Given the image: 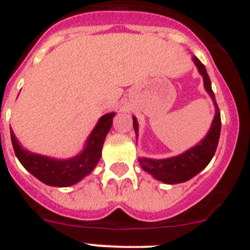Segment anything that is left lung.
<instances>
[{"mask_svg": "<svg viewBox=\"0 0 250 250\" xmlns=\"http://www.w3.org/2000/svg\"><path fill=\"white\" fill-rule=\"evenodd\" d=\"M193 61L197 66L198 71L203 76L204 88L209 94L214 104V117L212 120V125L208 130L207 135L190 149L184 153L170 158L162 160H153V158L139 157V164L144 171H147L154 179L162 181L165 184H179L190 180L191 177L199 174L204 167L211 162L217 148L220 133H221V116L218 110L217 103L214 100V93L212 90L211 80L207 74V70L199 60L193 56ZM133 126L138 137V121L137 117L133 116Z\"/></svg>", "mask_w": 250, "mask_h": 250, "instance_id": "1", "label": "left lung"}]
</instances>
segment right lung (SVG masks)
<instances>
[{"label":"right lung","mask_w":250,"mask_h":250,"mask_svg":"<svg viewBox=\"0 0 250 250\" xmlns=\"http://www.w3.org/2000/svg\"><path fill=\"white\" fill-rule=\"evenodd\" d=\"M115 115L116 113L111 112L101 117L86 139L83 150L76 154L75 157L59 160L33 153L22 147L10 127L12 147L20 164L38 180L49 187H70L88 176L100 162L102 156V146L107 133L112 126V119Z\"/></svg>","instance_id":"add662e5"}]
</instances>
